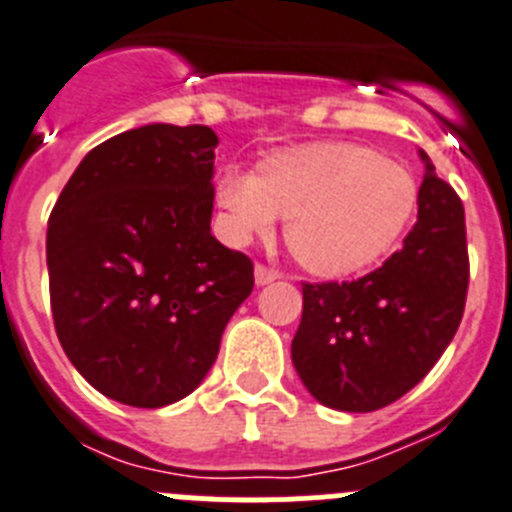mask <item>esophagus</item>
Instances as JSON below:
<instances>
[{"label":"esophagus","instance_id":"1","mask_svg":"<svg viewBox=\"0 0 512 512\" xmlns=\"http://www.w3.org/2000/svg\"><path fill=\"white\" fill-rule=\"evenodd\" d=\"M278 278H280V272L270 270V267H265V265H257L255 267V285H257V288H262V285L275 283V280H278Z\"/></svg>","mask_w":512,"mask_h":512}]
</instances>
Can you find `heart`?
Here are the masks:
<instances>
[{
    "instance_id": "heart-1",
    "label": "heart",
    "mask_w": 512,
    "mask_h": 512,
    "mask_svg": "<svg viewBox=\"0 0 512 512\" xmlns=\"http://www.w3.org/2000/svg\"><path fill=\"white\" fill-rule=\"evenodd\" d=\"M214 202L234 242L265 237L283 217L295 260L318 278L343 280L394 252L417 214L419 184L374 148L315 141L272 151L255 174L224 171Z\"/></svg>"
}]
</instances>
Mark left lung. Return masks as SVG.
<instances>
[{
	"label": "left lung",
	"instance_id": "1",
	"mask_svg": "<svg viewBox=\"0 0 512 512\" xmlns=\"http://www.w3.org/2000/svg\"><path fill=\"white\" fill-rule=\"evenodd\" d=\"M417 224L399 252L353 283L303 285L293 366L323 407L376 412L429 374L465 310V209L419 148Z\"/></svg>",
	"mask_w": 512,
	"mask_h": 512
}]
</instances>
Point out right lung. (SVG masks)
Masks as SVG:
<instances>
[{
    "instance_id": "obj_1",
    "label": "right lung",
    "mask_w": 512,
    "mask_h": 512,
    "mask_svg": "<svg viewBox=\"0 0 512 512\" xmlns=\"http://www.w3.org/2000/svg\"><path fill=\"white\" fill-rule=\"evenodd\" d=\"M207 126L148 123L95 146L47 222L55 331L93 389L159 409L204 381L252 262L212 234Z\"/></svg>"
}]
</instances>
